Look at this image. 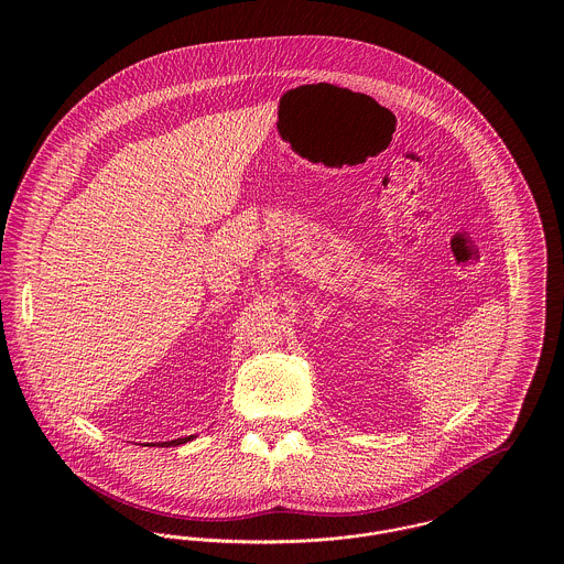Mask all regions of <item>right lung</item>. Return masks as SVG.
I'll list each match as a JSON object with an SVG mask.
<instances>
[{
	"instance_id": "obj_1",
	"label": "right lung",
	"mask_w": 564,
	"mask_h": 564,
	"mask_svg": "<svg viewBox=\"0 0 564 564\" xmlns=\"http://www.w3.org/2000/svg\"><path fill=\"white\" fill-rule=\"evenodd\" d=\"M193 436H186V438H175V441H169V443H162L164 447H171V445H182V443H186V441H191Z\"/></svg>"
}]
</instances>
